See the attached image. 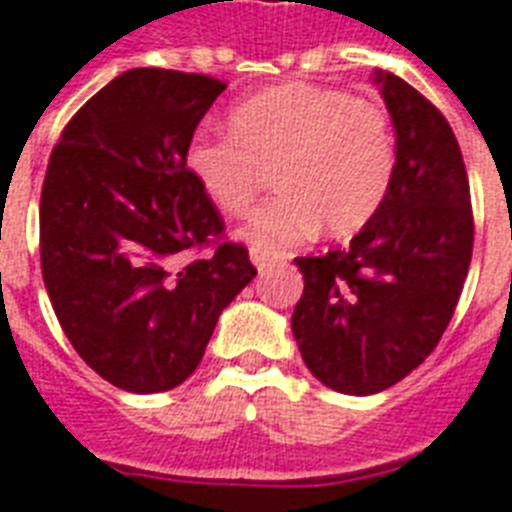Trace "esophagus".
Wrapping results in <instances>:
<instances>
[{"label":"esophagus","instance_id":"34e87169","mask_svg":"<svg viewBox=\"0 0 512 512\" xmlns=\"http://www.w3.org/2000/svg\"><path fill=\"white\" fill-rule=\"evenodd\" d=\"M280 259L277 253H269V251H261V248H251V261L256 264V269L259 272H264V269H269L275 261Z\"/></svg>","mask_w":512,"mask_h":512}]
</instances>
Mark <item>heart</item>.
<instances>
[{
	"label": "heart",
	"instance_id": "b5f03b06",
	"mask_svg": "<svg viewBox=\"0 0 512 512\" xmlns=\"http://www.w3.org/2000/svg\"><path fill=\"white\" fill-rule=\"evenodd\" d=\"M230 134H195L185 166L222 214L243 216L269 185L275 198L251 216L253 248H288L325 227L351 235L378 214L396 171L386 108L335 87L288 81L237 102Z\"/></svg>",
	"mask_w": 512,
	"mask_h": 512
}]
</instances>
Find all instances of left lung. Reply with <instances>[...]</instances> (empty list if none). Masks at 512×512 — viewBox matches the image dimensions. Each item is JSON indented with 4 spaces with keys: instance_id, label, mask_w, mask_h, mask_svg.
<instances>
[{
    "instance_id": "8db88e82",
    "label": "left lung",
    "mask_w": 512,
    "mask_h": 512,
    "mask_svg": "<svg viewBox=\"0 0 512 512\" xmlns=\"http://www.w3.org/2000/svg\"><path fill=\"white\" fill-rule=\"evenodd\" d=\"M396 129L394 182L346 248L298 256L304 293L293 335L327 388L386 391L423 362L447 330L473 256L463 153L431 100L394 73H375Z\"/></svg>"
}]
</instances>
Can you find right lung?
<instances>
[{
  "instance_id": "1",
  "label": "right lung",
  "mask_w": 512,
  "mask_h": 512,
  "mask_svg": "<svg viewBox=\"0 0 512 512\" xmlns=\"http://www.w3.org/2000/svg\"><path fill=\"white\" fill-rule=\"evenodd\" d=\"M224 89L203 73L132 68L76 110L49 155L44 288L79 357L132 394L190 378L224 306L256 277L185 166Z\"/></svg>"
}]
</instances>
